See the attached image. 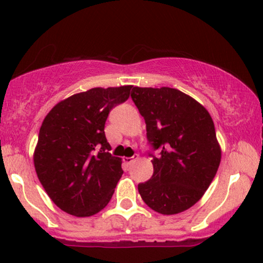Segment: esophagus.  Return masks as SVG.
<instances>
[{
    "mask_svg": "<svg viewBox=\"0 0 263 263\" xmlns=\"http://www.w3.org/2000/svg\"><path fill=\"white\" fill-rule=\"evenodd\" d=\"M138 159H139V156H138L137 154H136V155H134V156H131V158H127V156H126V158L122 159V160H124V162H125L126 165H131L132 162L136 161V160H138Z\"/></svg>",
    "mask_w": 263,
    "mask_h": 263,
    "instance_id": "esophagus-1",
    "label": "esophagus"
}]
</instances>
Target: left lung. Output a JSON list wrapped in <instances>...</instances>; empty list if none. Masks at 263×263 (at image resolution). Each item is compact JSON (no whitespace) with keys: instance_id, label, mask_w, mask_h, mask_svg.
<instances>
[{"instance_id":"obj_1","label":"left lung","mask_w":263,"mask_h":263,"mask_svg":"<svg viewBox=\"0 0 263 263\" xmlns=\"http://www.w3.org/2000/svg\"><path fill=\"white\" fill-rule=\"evenodd\" d=\"M132 101L147 124L154 174L138 184L143 201L161 215L183 212L198 202L221 162V147L209 111L191 96L170 87H136Z\"/></svg>"}]
</instances>
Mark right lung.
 <instances>
[{
	"mask_svg": "<svg viewBox=\"0 0 263 263\" xmlns=\"http://www.w3.org/2000/svg\"><path fill=\"white\" fill-rule=\"evenodd\" d=\"M131 85L96 87L63 99L46 115L34 152L36 174L51 200L66 214L102 211L122 176L104 125L109 111L127 101Z\"/></svg>",
	"mask_w": 263,
	"mask_h": 263,
	"instance_id": "right-lung-1",
	"label": "right lung"
}]
</instances>
